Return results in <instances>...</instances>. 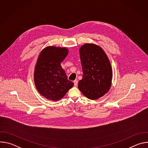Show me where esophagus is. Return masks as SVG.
Wrapping results in <instances>:
<instances>
[{
    "label": "esophagus",
    "instance_id": "34e87169",
    "mask_svg": "<svg viewBox=\"0 0 148 148\" xmlns=\"http://www.w3.org/2000/svg\"><path fill=\"white\" fill-rule=\"evenodd\" d=\"M74 86H77L78 85V80L77 79H75L74 81Z\"/></svg>",
    "mask_w": 148,
    "mask_h": 148
}]
</instances>
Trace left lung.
Instances as JSON below:
<instances>
[{
	"instance_id": "8db88e82",
	"label": "left lung",
	"mask_w": 148,
	"mask_h": 148,
	"mask_svg": "<svg viewBox=\"0 0 148 148\" xmlns=\"http://www.w3.org/2000/svg\"><path fill=\"white\" fill-rule=\"evenodd\" d=\"M82 69V78L78 87L90 99H97L111 88L112 70L103 50L94 43H86L79 50Z\"/></svg>"
}]
</instances>
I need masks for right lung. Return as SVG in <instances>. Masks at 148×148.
Returning a JSON list of instances; mask_svg holds the SVG:
<instances>
[{
    "label": "right lung",
    "mask_w": 148,
    "mask_h": 148,
    "mask_svg": "<svg viewBox=\"0 0 148 148\" xmlns=\"http://www.w3.org/2000/svg\"><path fill=\"white\" fill-rule=\"evenodd\" d=\"M68 53L66 47L50 46L38 55L34 67V82L40 94L49 100H60L74 86L61 66Z\"/></svg>",
    "instance_id": "add662e5"
}]
</instances>
